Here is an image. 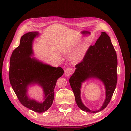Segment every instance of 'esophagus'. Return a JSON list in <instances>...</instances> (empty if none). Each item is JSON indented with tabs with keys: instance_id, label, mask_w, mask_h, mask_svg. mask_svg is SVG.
Wrapping results in <instances>:
<instances>
[{
	"instance_id": "esophagus-1",
	"label": "esophagus",
	"mask_w": 131,
	"mask_h": 131,
	"mask_svg": "<svg viewBox=\"0 0 131 131\" xmlns=\"http://www.w3.org/2000/svg\"><path fill=\"white\" fill-rule=\"evenodd\" d=\"M73 70L72 68H67L65 71V75L66 77H69L73 73Z\"/></svg>"
}]
</instances>
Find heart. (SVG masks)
Instances as JSON below:
<instances>
[{
  "label": "heart",
  "mask_w": 131,
  "mask_h": 131,
  "mask_svg": "<svg viewBox=\"0 0 131 131\" xmlns=\"http://www.w3.org/2000/svg\"><path fill=\"white\" fill-rule=\"evenodd\" d=\"M81 58V56H76L75 57V58L76 59H78V58Z\"/></svg>",
  "instance_id": "heart-1"
}]
</instances>
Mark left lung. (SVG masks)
Here are the masks:
<instances>
[{
    "label": "left lung",
    "instance_id": "obj_1",
    "mask_svg": "<svg viewBox=\"0 0 131 131\" xmlns=\"http://www.w3.org/2000/svg\"><path fill=\"white\" fill-rule=\"evenodd\" d=\"M117 57L111 40L106 32L100 36L93 46L88 49L83 60L75 66L76 70L69 80L78 106L82 111L95 113L104 109L112 97L117 82ZM91 78H97L104 83L106 99L98 110L91 111L82 102L80 98L81 84Z\"/></svg>",
    "mask_w": 131,
    "mask_h": 131
}]
</instances>
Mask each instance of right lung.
Here are the masks:
<instances>
[{"label":"right lung","instance_id":"1","mask_svg":"<svg viewBox=\"0 0 131 131\" xmlns=\"http://www.w3.org/2000/svg\"><path fill=\"white\" fill-rule=\"evenodd\" d=\"M38 35V32H31L22 36L19 45L11 55L9 77L12 87L20 103L34 112L43 113L52 105L57 80L64 71L60 67L51 66L31 57L33 53V40ZM36 84L43 88V102L30 99L27 94L28 86Z\"/></svg>","mask_w":131,"mask_h":131}]
</instances>
